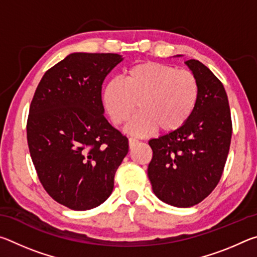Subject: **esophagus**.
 I'll return each mask as SVG.
<instances>
[{
    "mask_svg": "<svg viewBox=\"0 0 257 257\" xmlns=\"http://www.w3.org/2000/svg\"><path fill=\"white\" fill-rule=\"evenodd\" d=\"M136 144H138V139L130 137L129 138V147H130V149H133V147L136 146Z\"/></svg>",
    "mask_w": 257,
    "mask_h": 257,
    "instance_id": "obj_1",
    "label": "esophagus"
}]
</instances>
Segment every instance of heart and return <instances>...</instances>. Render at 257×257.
Here are the masks:
<instances>
[{"instance_id":"obj_1","label":"heart","mask_w":257,"mask_h":257,"mask_svg":"<svg viewBox=\"0 0 257 257\" xmlns=\"http://www.w3.org/2000/svg\"><path fill=\"white\" fill-rule=\"evenodd\" d=\"M198 97L199 85L193 72L160 62L135 64L122 79L108 81L102 93L103 105L116 125L132 116L138 103L139 112L125 127L137 136L156 128L163 133L180 128L193 114Z\"/></svg>"}]
</instances>
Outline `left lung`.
<instances>
[{"label": "left lung", "instance_id": "obj_1", "mask_svg": "<svg viewBox=\"0 0 257 257\" xmlns=\"http://www.w3.org/2000/svg\"><path fill=\"white\" fill-rule=\"evenodd\" d=\"M185 63L198 80L197 105L184 125L149 142L153 151L147 169L152 189L176 207L196 205L219 184L232 134L222 82L198 60Z\"/></svg>", "mask_w": 257, "mask_h": 257}]
</instances>
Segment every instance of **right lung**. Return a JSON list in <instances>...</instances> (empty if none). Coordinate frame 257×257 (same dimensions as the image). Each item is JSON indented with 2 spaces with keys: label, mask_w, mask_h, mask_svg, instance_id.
Returning <instances> with one entry per match:
<instances>
[{
  "label": "right lung",
  "mask_w": 257,
  "mask_h": 257,
  "mask_svg": "<svg viewBox=\"0 0 257 257\" xmlns=\"http://www.w3.org/2000/svg\"><path fill=\"white\" fill-rule=\"evenodd\" d=\"M122 56L71 53L45 72L29 107L27 141L50 196L71 210L101 205L114 186L128 138L104 116L102 84Z\"/></svg>",
  "instance_id": "1"
}]
</instances>
